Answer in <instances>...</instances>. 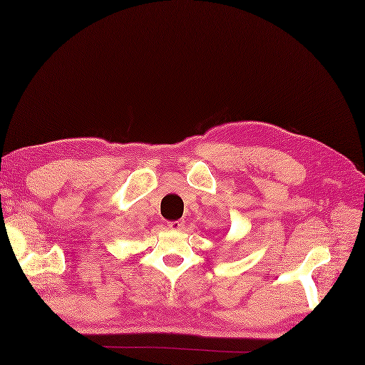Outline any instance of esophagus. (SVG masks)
<instances>
[{
	"instance_id": "esophagus-1",
	"label": "esophagus",
	"mask_w": 365,
	"mask_h": 365,
	"mask_svg": "<svg viewBox=\"0 0 365 365\" xmlns=\"http://www.w3.org/2000/svg\"><path fill=\"white\" fill-rule=\"evenodd\" d=\"M183 226H185V221H182V220L169 221V222H168V227H169L170 230H182Z\"/></svg>"
}]
</instances>
